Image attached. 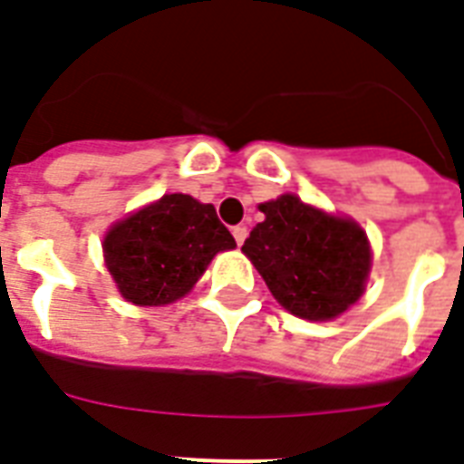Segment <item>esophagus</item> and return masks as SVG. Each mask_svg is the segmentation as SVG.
<instances>
[{
    "label": "esophagus",
    "mask_w": 464,
    "mask_h": 464,
    "mask_svg": "<svg viewBox=\"0 0 464 464\" xmlns=\"http://www.w3.org/2000/svg\"><path fill=\"white\" fill-rule=\"evenodd\" d=\"M233 238H236V243H238V246H243V243H246V238H247L246 226H233Z\"/></svg>",
    "instance_id": "1"
}]
</instances>
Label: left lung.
Instances as JSON below:
<instances>
[{"instance_id": "8db88e82", "label": "left lung", "mask_w": 464, "mask_h": 464, "mask_svg": "<svg viewBox=\"0 0 464 464\" xmlns=\"http://www.w3.org/2000/svg\"><path fill=\"white\" fill-rule=\"evenodd\" d=\"M263 224L243 253L289 314L331 321L358 302L372 265L370 240L353 218L331 217L295 194L260 204Z\"/></svg>"}]
</instances>
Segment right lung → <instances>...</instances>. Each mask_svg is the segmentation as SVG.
Masks as SVG:
<instances>
[{
	"mask_svg": "<svg viewBox=\"0 0 464 464\" xmlns=\"http://www.w3.org/2000/svg\"><path fill=\"white\" fill-rule=\"evenodd\" d=\"M236 240L211 204L165 194L109 228L106 267L126 302L165 306L189 292L207 265Z\"/></svg>",
	"mask_w": 464,
	"mask_h": 464,
	"instance_id": "1",
	"label": "right lung"
}]
</instances>
